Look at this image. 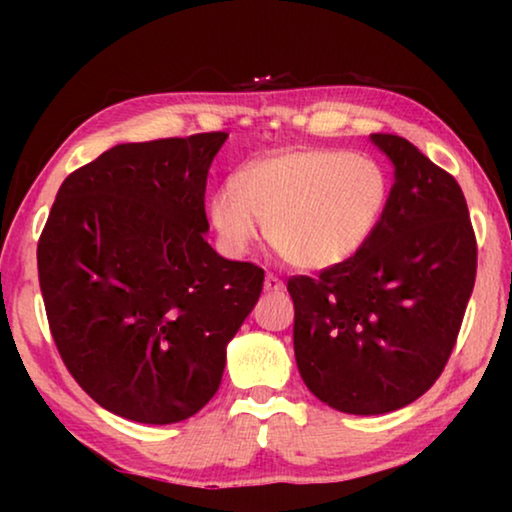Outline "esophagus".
Listing matches in <instances>:
<instances>
[{"label":"esophagus","mask_w":512,"mask_h":512,"mask_svg":"<svg viewBox=\"0 0 512 512\" xmlns=\"http://www.w3.org/2000/svg\"><path fill=\"white\" fill-rule=\"evenodd\" d=\"M263 286H265V291H268V293L284 291V282H282V279H279V277H275V275H265Z\"/></svg>","instance_id":"obj_1"}]
</instances>
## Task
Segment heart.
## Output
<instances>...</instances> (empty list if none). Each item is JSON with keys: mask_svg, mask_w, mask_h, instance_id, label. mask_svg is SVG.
I'll list each match as a JSON object with an SVG mask.
<instances>
[{"mask_svg": "<svg viewBox=\"0 0 512 512\" xmlns=\"http://www.w3.org/2000/svg\"><path fill=\"white\" fill-rule=\"evenodd\" d=\"M389 191V174L373 156L293 146L244 165L235 184L212 195L209 216L230 254H244L268 226L286 261L328 270L370 240Z\"/></svg>", "mask_w": 512, "mask_h": 512, "instance_id": "heart-1", "label": "heart"}]
</instances>
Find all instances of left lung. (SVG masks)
I'll use <instances>...</instances> for the list:
<instances>
[{"label":"left lung","instance_id":"left-lung-1","mask_svg":"<svg viewBox=\"0 0 512 512\" xmlns=\"http://www.w3.org/2000/svg\"><path fill=\"white\" fill-rule=\"evenodd\" d=\"M394 186L370 240L319 277H293V352L321 403L384 415L443 373L475 284L478 249L454 177L398 135H370Z\"/></svg>","mask_w":512,"mask_h":512}]
</instances>
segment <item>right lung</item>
Instances as JSON below:
<instances>
[{
	"label": "right lung",
	"instance_id": "right-lung-1",
	"mask_svg": "<svg viewBox=\"0 0 512 512\" xmlns=\"http://www.w3.org/2000/svg\"><path fill=\"white\" fill-rule=\"evenodd\" d=\"M226 132L118 144L69 174L41 233L48 324L81 389L118 417L174 424L219 389L263 270L205 240Z\"/></svg>",
	"mask_w": 512,
	"mask_h": 512
}]
</instances>
